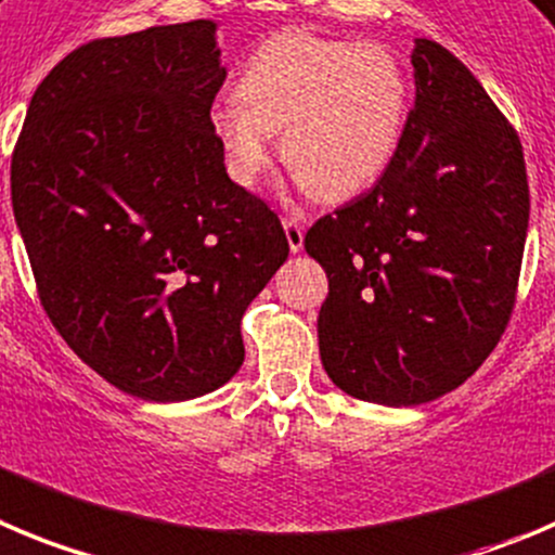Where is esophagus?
Listing matches in <instances>:
<instances>
[{
  "label": "esophagus",
  "instance_id": "esophagus-1",
  "mask_svg": "<svg viewBox=\"0 0 555 555\" xmlns=\"http://www.w3.org/2000/svg\"><path fill=\"white\" fill-rule=\"evenodd\" d=\"M284 235H287L289 251H301V248H304V227H301V221L293 219V216H287V219H284Z\"/></svg>",
  "mask_w": 555,
  "mask_h": 555
}]
</instances>
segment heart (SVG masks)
<instances>
[{
	"instance_id": "obj_1",
	"label": "heart",
	"mask_w": 555,
	"mask_h": 555,
	"mask_svg": "<svg viewBox=\"0 0 555 555\" xmlns=\"http://www.w3.org/2000/svg\"><path fill=\"white\" fill-rule=\"evenodd\" d=\"M237 101L210 112L227 172L254 189L271 167L273 133L295 183L325 202L364 194L400 150L411 79L400 56L372 40L279 33L243 62Z\"/></svg>"
}]
</instances>
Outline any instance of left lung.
Wrapping results in <instances>:
<instances>
[{
    "instance_id": "8db88e82",
    "label": "left lung",
    "mask_w": 555,
    "mask_h": 555,
    "mask_svg": "<svg viewBox=\"0 0 555 555\" xmlns=\"http://www.w3.org/2000/svg\"><path fill=\"white\" fill-rule=\"evenodd\" d=\"M416 103L366 194L304 237L325 268L320 359L350 397L422 405L468 380L515 309L528 230L517 131L435 40L413 49Z\"/></svg>"
}]
</instances>
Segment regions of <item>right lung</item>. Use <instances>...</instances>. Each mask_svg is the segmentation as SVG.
Wrapping results in <instances>:
<instances>
[{
  "mask_svg": "<svg viewBox=\"0 0 555 555\" xmlns=\"http://www.w3.org/2000/svg\"><path fill=\"white\" fill-rule=\"evenodd\" d=\"M214 21L98 38L40 81L10 194L46 314L126 395L183 402L243 364L241 320L289 254L210 131Z\"/></svg>",
  "mask_w": 555,
  "mask_h": 555,
  "instance_id": "1",
  "label": "right lung"
}]
</instances>
